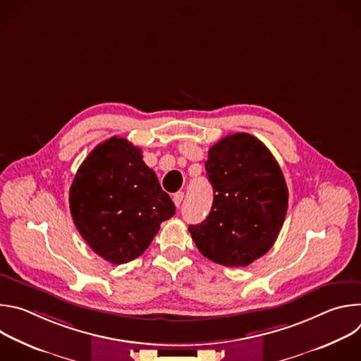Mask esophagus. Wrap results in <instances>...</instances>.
I'll list each match as a JSON object with an SVG mask.
<instances>
[{"instance_id":"esophagus-1","label":"esophagus","mask_w":361,"mask_h":361,"mask_svg":"<svg viewBox=\"0 0 361 361\" xmlns=\"http://www.w3.org/2000/svg\"><path fill=\"white\" fill-rule=\"evenodd\" d=\"M183 198H184V192L183 191H178L173 195V201L176 204V207H180V204L183 202Z\"/></svg>"}]
</instances>
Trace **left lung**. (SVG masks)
<instances>
[{
  "label": "left lung",
  "mask_w": 361,
  "mask_h": 361,
  "mask_svg": "<svg viewBox=\"0 0 361 361\" xmlns=\"http://www.w3.org/2000/svg\"><path fill=\"white\" fill-rule=\"evenodd\" d=\"M214 200L210 214L188 231L209 260L245 267L276 243L288 190L270 149L247 133L230 134L209 149L205 161Z\"/></svg>",
  "instance_id": "obj_1"
}]
</instances>
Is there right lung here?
I'll return each instance as SVG.
<instances>
[{
  "mask_svg": "<svg viewBox=\"0 0 361 361\" xmlns=\"http://www.w3.org/2000/svg\"><path fill=\"white\" fill-rule=\"evenodd\" d=\"M70 212L94 252L124 264L147 250L176 207L142 161L141 148L111 137L80 166L70 188Z\"/></svg>",
  "mask_w": 361,
  "mask_h": 361,
  "instance_id": "add662e5",
  "label": "right lung"
}]
</instances>
